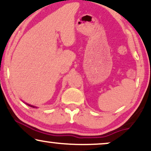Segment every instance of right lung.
<instances>
[{
	"label": "right lung",
	"mask_w": 151,
	"mask_h": 151,
	"mask_svg": "<svg viewBox=\"0 0 151 151\" xmlns=\"http://www.w3.org/2000/svg\"><path fill=\"white\" fill-rule=\"evenodd\" d=\"M29 106H31V107H32V108H36V107H34V106H32V105H28Z\"/></svg>",
	"instance_id": "1"
}]
</instances>
